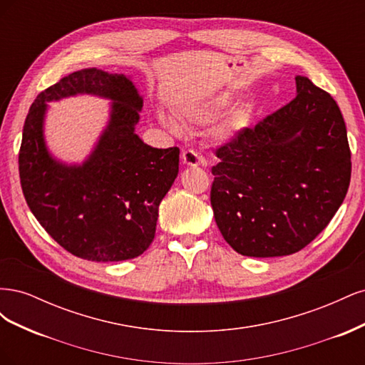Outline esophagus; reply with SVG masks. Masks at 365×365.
<instances>
[{
	"label": "esophagus",
	"mask_w": 365,
	"mask_h": 365,
	"mask_svg": "<svg viewBox=\"0 0 365 365\" xmlns=\"http://www.w3.org/2000/svg\"><path fill=\"white\" fill-rule=\"evenodd\" d=\"M181 160L185 165H192V168H195V165H207V161L193 150H184Z\"/></svg>",
	"instance_id": "1"
}]
</instances>
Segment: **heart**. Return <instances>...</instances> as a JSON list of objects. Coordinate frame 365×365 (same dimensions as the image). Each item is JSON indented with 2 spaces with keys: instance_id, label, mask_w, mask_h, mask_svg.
Masks as SVG:
<instances>
[{
  "instance_id": "1",
  "label": "heart",
  "mask_w": 365,
  "mask_h": 365,
  "mask_svg": "<svg viewBox=\"0 0 365 365\" xmlns=\"http://www.w3.org/2000/svg\"><path fill=\"white\" fill-rule=\"evenodd\" d=\"M231 98L233 97H231L228 91H217L207 97L197 98V101L181 103L178 106V117L187 125H193V126L205 125L222 111V109L231 102ZM158 118L161 121V125L168 128L169 130L172 132L180 130L178 123H176V120L172 115L161 111L158 114ZM244 121H245V113L242 111V109H235V111H231L215 126V137L222 143L233 141L239 134V130L242 129Z\"/></svg>"
}]
</instances>
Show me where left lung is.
Instances as JSON below:
<instances>
[{
    "label": "left lung",
    "instance_id": "left-lung-1",
    "mask_svg": "<svg viewBox=\"0 0 365 365\" xmlns=\"http://www.w3.org/2000/svg\"><path fill=\"white\" fill-rule=\"evenodd\" d=\"M297 96L216 150L215 220L242 256L280 257L304 248L335 216L351 161L344 118L304 76Z\"/></svg>",
    "mask_w": 365,
    "mask_h": 365
}]
</instances>
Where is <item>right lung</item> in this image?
<instances>
[{
    "mask_svg": "<svg viewBox=\"0 0 365 365\" xmlns=\"http://www.w3.org/2000/svg\"><path fill=\"white\" fill-rule=\"evenodd\" d=\"M77 93L111 100L107 128L81 165L54 159L45 143L47 103ZM143 97L125 74L74 71L42 91L27 114L19 149L21 187L31 213L58 244L91 262L138 257L155 237L158 207L180 169V149L137 134Z\"/></svg>",
    "mask_w": 365,
    "mask_h": 365,
    "instance_id": "add662e5",
    "label": "right lung"
}]
</instances>
